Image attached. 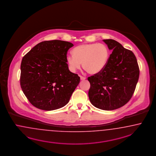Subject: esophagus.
Masks as SVG:
<instances>
[{
	"mask_svg": "<svg viewBox=\"0 0 156 156\" xmlns=\"http://www.w3.org/2000/svg\"><path fill=\"white\" fill-rule=\"evenodd\" d=\"M80 79H81V81H83V80H86V78L85 77H83L82 76H80Z\"/></svg>",
	"mask_w": 156,
	"mask_h": 156,
	"instance_id": "esophagus-1",
	"label": "esophagus"
}]
</instances>
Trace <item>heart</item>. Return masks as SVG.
<instances>
[{"label":"heart","mask_w":156,"mask_h":156,"mask_svg":"<svg viewBox=\"0 0 156 156\" xmlns=\"http://www.w3.org/2000/svg\"><path fill=\"white\" fill-rule=\"evenodd\" d=\"M73 55L66 57L69 69L75 72L82 67L90 75L99 74L106 68L109 51L106 45L92 43L82 44L73 50Z\"/></svg>","instance_id":"1"}]
</instances>
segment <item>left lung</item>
Segmentation results:
<instances>
[{"mask_svg":"<svg viewBox=\"0 0 156 156\" xmlns=\"http://www.w3.org/2000/svg\"><path fill=\"white\" fill-rule=\"evenodd\" d=\"M112 51L106 68L88 78V96L93 106L103 110L119 108L131 99L139 76L136 58L131 50L113 39H104Z\"/></svg>","mask_w":156,"mask_h":156,"instance_id":"obj_1","label":"left lung"}]
</instances>
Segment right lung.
<instances>
[{"instance_id":"obj_1","label":"right lung","mask_w":156,"mask_h":156,"mask_svg":"<svg viewBox=\"0 0 156 156\" xmlns=\"http://www.w3.org/2000/svg\"><path fill=\"white\" fill-rule=\"evenodd\" d=\"M74 44L60 40L44 41L28 52L21 64L20 85L32 105L51 111L69 102L80 78L69 70L67 53Z\"/></svg>"}]
</instances>
